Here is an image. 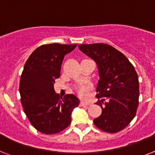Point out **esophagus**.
I'll use <instances>...</instances> for the list:
<instances>
[{"label":"esophagus","mask_w":155,"mask_h":155,"mask_svg":"<svg viewBox=\"0 0 155 155\" xmlns=\"http://www.w3.org/2000/svg\"><path fill=\"white\" fill-rule=\"evenodd\" d=\"M80 104H81V106H89V105H91L89 102H85V101H82Z\"/></svg>","instance_id":"obj_1"}]
</instances>
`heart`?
I'll list each match as a JSON object with an SVG mask.
<instances>
[{
    "label": "heart",
    "instance_id": "heart-1",
    "mask_svg": "<svg viewBox=\"0 0 155 155\" xmlns=\"http://www.w3.org/2000/svg\"><path fill=\"white\" fill-rule=\"evenodd\" d=\"M89 89V85H87V84H82L78 88V93H79L80 95L83 96V97H85V96L87 95V91Z\"/></svg>",
    "mask_w": 155,
    "mask_h": 155
}]
</instances>
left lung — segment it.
I'll return each instance as SVG.
<instances>
[{
  "mask_svg": "<svg viewBox=\"0 0 155 155\" xmlns=\"http://www.w3.org/2000/svg\"><path fill=\"white\" fill-rule=\"evenodd\" d=\"M79 49L92 58L98 68V101L95 104L102 112L94 124L109 133L121 131L135 117L139 105V79L134 66L123 53L108 44H82Z\"/></svg>",
  "mask_w": 155,
  "mask_h": 155,
  "instance_id": "8db88e82",
  "label": "left lung"
}]
</instances>
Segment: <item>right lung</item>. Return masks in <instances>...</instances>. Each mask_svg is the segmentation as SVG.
<instances>
[{
	"mask_svg": "<svg viewBox=\"0 0 155 155\" xmlns=\"http://www.w3.org/2000/svg\"><path fill=\"white\" fill-rule=\"evenodd\" d=\"M76 44L42 45L31 53L23 67L20 81V101L34 128L46 135L56 134L71 124V111L80 104L74 94L60 97L54 83L60 77L64 56Z\"/></svg>",
	"mask_w": 155,
	"mask_h": 155,
	"instance_id": "obj_1",
	"label": "right lung"
}]
</instances>
